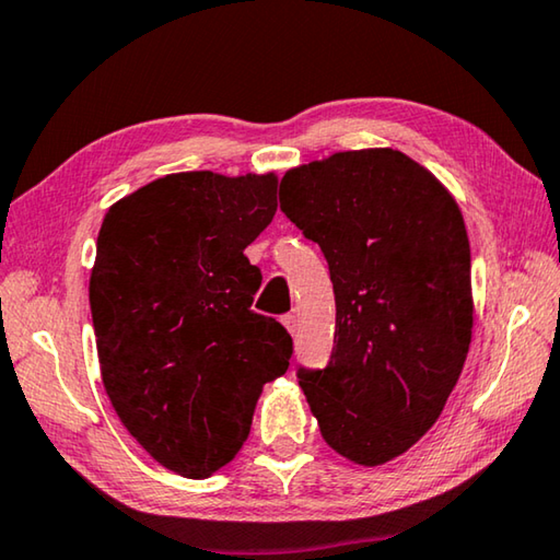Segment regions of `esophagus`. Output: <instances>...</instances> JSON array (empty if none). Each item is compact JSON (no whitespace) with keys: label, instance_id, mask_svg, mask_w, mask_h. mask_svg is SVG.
Listing matches in <instances>:
<instances>
[{"label":"esophagus","instance_id":"obj_1","mask_svg":"<svg viewBox=\"0 0 560 560\" xmlns=\"http://www.w3.org/2000/svg\"><path fill=\"white\" fill-rule=\"evenodd\" d=\"M281 324H283V328H287L289 330V334L293 336V334H296V330H299V318L296 316H293V314H287V316H283L281 318Z\"/></svg>","mask_w":560,"mask_h":560}]
</instances>
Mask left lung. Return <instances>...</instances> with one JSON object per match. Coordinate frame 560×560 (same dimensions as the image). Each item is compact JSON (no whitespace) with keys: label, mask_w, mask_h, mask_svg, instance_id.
Segmentation results:
<instances>
[{"label":"left lung","mask_w":560,"mask_h":560,"mask_svg":"<svg viewBox=\"0 0 560 560\" xmlns=\"http://www.w3.org/2000/svg\"><path fill=\"white\" fill-rule=\"evenodd\" d=\"M281 210L326 254L334 353L299 385L330 450L381 467L447 405L474 326L471 252L457 200L400 150L363 148L291 167Z\"/></svg>","instance_id":"obj_1"}]
</instances>
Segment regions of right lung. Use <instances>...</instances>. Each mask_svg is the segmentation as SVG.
Here are the masks:
<instances>
[{
	"mask_svg": "<svg viewBox=\"0 0 560 560\" xmlns=\"http://www.w3.org/2000/svg\"><path fill=\"white\" fill-rule=\"evenodd\" d=\"M277 173H173L103 217L89 301L113 410L150 457L187 479L230 464L291 336L252 311L244 249L277 214Z\"/></svg>",
	"mask_w": 560,
	"mask_h": 560,
	"instance_id": "add662e5",
	"label": "right lung"
}]
</instances>
